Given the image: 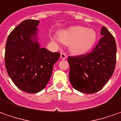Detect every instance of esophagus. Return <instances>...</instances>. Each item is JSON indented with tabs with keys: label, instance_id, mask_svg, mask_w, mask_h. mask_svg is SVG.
Masks as SVG:
<instances>
[{
	"label": "esophagus",
	"instance_id": "1",
	"mask_svg": "<svg viewBox=\"0 0 121 121\" xmlns=\"http://www.w3.org/2000/svg\"><path fill=\"white\" fill-rule=\"evenodd\" d=\"M60 58L62 59H66V55L65 53L64 52H61L60 53Z\"/></svg>",
	"mask_w": 121,
	"mask_h": 121
}]
</instances>
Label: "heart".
I'll use <instances>...</instances> for the list:
<instances>
[{
  "mask_svg": "<svg viewBox=\"0 0 121 121\" xmlns=\"http://www.w3.org/2000/svg\"><path fill=\"white\" fill-rule=\"evenodd\" d=\"M59 39L62 43L70 44V51L76 55H81L89 51L96 40V33L93 29L84 26H74L59 32ZM52 40L56 41L55 37Z\"/></svg>",
  "mask_w": 121,
  "mask_h": 121,
  "instance_id": "b5f03b06",
  "label": "heart"
}]
</instances>
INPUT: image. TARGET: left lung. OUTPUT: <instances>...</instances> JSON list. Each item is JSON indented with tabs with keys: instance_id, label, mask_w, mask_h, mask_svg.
Listing matches in <instances>:
<instances>
[{
	"instance_id": "8db88e82",
	"label": "left lung",
	"mask_w": 121,
	"mask_h": 121,
	"mask_svg": "<svg viewBox=\"0 0 121 121\" xmlns=\"http://www.w3.org/2000/svg\"><path fill=\"white\" fill-rule=\"evenodd\" d=\"M103 37L90 53L68 57L69 81L77 91L92 94L103 89L111 77L116 65L117 46L115 38L105 26Z\"/></svg>"
}]
</instances>
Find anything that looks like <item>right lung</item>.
<instances>
[{"label": "right lung", "instance_id": "1", "mask_svg": "<svg viewBox=\"0 0 121 121\" xmlns=\"http://www.w3.org/2000/svg\"><path fill=\"white\" fill-rule=\"evenodd\" d=\"M39 22L31 19L22 21L10 33L6 44L8 74L18 89L28 93H39L47 86L60 57L59 52L40 47L36 40Z\"/></svg>", "mask_w": 121, "mask_h": 121}]
</instances>
